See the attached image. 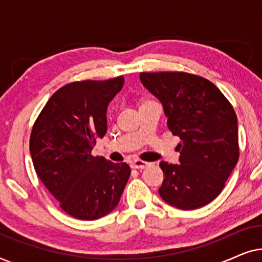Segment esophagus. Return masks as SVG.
<instances>
[{
	"label": "esophagus",
	"mask_w": 262,
	"mask_h": 262,
	"mask_svg": "<svg viewBox=\"0 0 262 262\" xmlns=\"http://www.w3.org/2000/svg\"><path fill=\"white\" fill-rule=\"evenodd\" d=\"M150 163H148V162H145V161H142V160H134L131 162V167L132 168H135V169H139V168H141V169H143V168H145V167H148Z\"/></svg>",
	"instance_id": "34e87169"
}]
</instances>
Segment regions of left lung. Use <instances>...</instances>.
<instances>
[{"label": "left lung", "instance_id": "1", "mask_svg": "<svg viewBox=\"0 0 262 262\" xmlns=\"http://www.w3.org/2000/svg\"><path fill=\"white\" fill-rule=\"evenodd\" d=\"M144 87L162 102L168 128L181 142L179 164L160 163L164 202L181 210L205 206L223 191L239 156L237 117L206 78L182 71L141 73Z\"/></svg>", "mask_w": 262, "mask_h": 262}]
</instances>
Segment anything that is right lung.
<instances>
[{"label":"right lung","mask_w":262,"mask_h":262,"mask_svg":"<svg viewBox=\"0 0 262 262\" xmlns=\"http://www.w3.org/2000/svg\"><path fill=\"white\" fill-rule=\"evenodd\" d=\"M124 77L71 82L59 88L32 127L34 169L60 209L82 221L99 220L116 209L130 178L127 163L93 156L96 138L107 132V106Z\"/></svg>","instance_id":"1"}]
</instances>
